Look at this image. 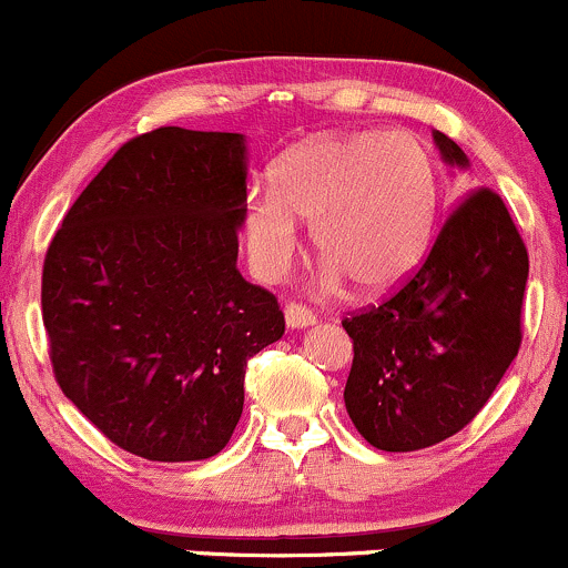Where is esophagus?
Returning <instances> with one entry per match:
<instances>
[{
	"label": "esophagus",
	"instance_id": "34e87169",
	"mask_svg": "<svg viewBox=\"0 0 568 568\" xmlns=\"http://www.w3.org/2000/svg\"><path fill=\"white\" fill-rule=\"evenodd\" d=\"M285 323H288V328H306V325L315 323V312L306 310V306L291 302L285 304Z\"/></svg>",
	"mask_w": 568,
	"mask_h": 568
}]
</instances>
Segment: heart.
<instances>
[{"label":"heart","instance_id":"1","mask_svg":"<svg viewBox=\"0 0 568 568\" xmlns=\"http://www.w3.org/2000/svg\"><path fill=\"white\" fill-rule=\"evenodd\" d=\"M438 202V168L416 135H317L277 162L272 189L245 194L247 262L262 280L283 277L302 247V219L328 262L325 288L347 277L361 293H387L425 258Z\"/></svg>","mask_w":568,"mask_h":568}]
</instances>
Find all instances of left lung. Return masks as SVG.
I'll list each match as a JSON object with an SVG mask.
<instances>
[{
    "instance_id": "left-lung-1",
    "label": "left lung",
    "mask_w": 568,
    "mask_h": 568,
    "mask_svg": "<svg viewBox=\"0 0 568 568\" xmlns=\"http://www.w3.org/2000/svg\"><path fill=\"white\" fill-rule=\"evenodd\" d=\"M443 160L465 152L435 130ZM529 253L497 192L456 202L425 264L379 306L344 317L352 338L344 406L382 452L452 438L486 406L520 349Z\"/></svg>"
}]
</instances>
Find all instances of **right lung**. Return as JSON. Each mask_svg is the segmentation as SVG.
Masks as SVG:
<instances>
[{"mask_svg": "<svg viewBox=\"0 0 568 568\" xmlns=\"http://www.w3.org/2000/svg\"><path fill=\"white\" fill-rule=\"evenodd\" d=\"M245 139L158 128L122 143L63 216L42 270L58 387L149 462L216 456L245 366L277 342L275 293L237 272Z\"/></svg>", "mask_w": 568, "mask_h": 568, "instance_id": "1", "label": "right lung"}]
</instances>
